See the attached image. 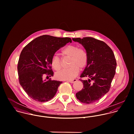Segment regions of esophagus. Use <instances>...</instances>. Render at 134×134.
Listing matches in <instances>:
<instances>
[{"label": "esophagus", "mask_w": 134, "mask_h": 134, "mask_svg": "<svg viewBox=\"0 0 134 134\" xmlns=\"http://www.w3.org/2000/svg\"><path fill=\"white\" fill-rule=\"evenodd\" d=\"M68 81H69L70 82H71V83H73V82L76 81L77 79H72V80H69Z\"/></svg>", "instance_id": "1"}]
</instances>
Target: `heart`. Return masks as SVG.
Segmentation results:
<instances>
[{"label":"heart","instance_id":"obj_1","mask_svg":"<svg viewBox=\"0 0 134 134\" xmlns=\"http://www.w3.org/2000/svg\"><path fill=\"white\" fill-rule=\"evenodd\" d=\"M61 54L66 57H70L69 68L62 69L56 74V77L61 80H70L74 78L78 73L79 70L84 69L88 61L87 52L81 47L75 45H69L61 51ZM53 68L59 71L61 68V63L59 57L54 55L51 60Z\"/></svg>","mask_w":134,"mask_h":134}]
</instances>
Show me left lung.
<instances>
[{"mask_svg":"<svg viewBox=\"0 0 134 134\" xmlns=\"http://www.w3.org/2000/svg\"><path fill=\"white\" fill-rule=\"evenodd\" d=\"M81 44L88 56L87 66L80 75L83 87L76 94L81 103L91 104L100 99L110 90L115 76L116 62L111 48L104 42L92 37L73 38Z\"/></svg>","mask_w":134,"mask_h":134,"instance_id":"left-lung-1","label":"left lung"}]
</instances>
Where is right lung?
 <instances>
[{"mask_svg":"<svg viewBox=\"0 0 134 134\" xmlns=\"http://www.w3.org/2000/svg\"><path fill=\"white\" fill-rule=\"evenodd\" d=\"M69 42H72L70 38L43 35L31 41L21 51L18 64L19 82L34 100L47 102L55 96L62 82L51 78L45 80L44 78L53 75L52 58Z\"/></svg>","mask_w":134,"mask_h":134,"instance_id":"1","label":"right lung"}]
</instances>
